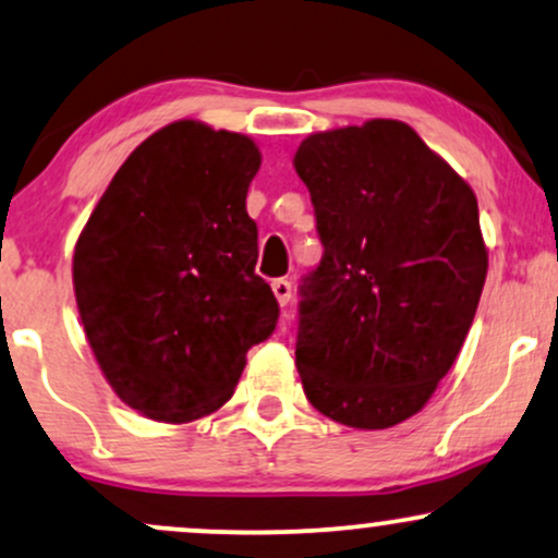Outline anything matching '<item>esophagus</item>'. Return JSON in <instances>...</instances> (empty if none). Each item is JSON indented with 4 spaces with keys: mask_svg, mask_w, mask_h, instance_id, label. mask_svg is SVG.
Instances as JSON below:
<instances>
[{
    "mask_svg": "<svg viewBox=\"0 0 558 558\" xmlns=\"http://www.w3.org/2000/svg\"><path fill=\"white\" fill-rule=\"evenodd\" d=\"M272 293H275V299H278V304L286 306L288 301H291V280H286V278L272 280Z\"/></svg>",
    "mask_w": 558,
    "mask_h": 558,
    "instance_id": "1",
    "label": "esophagus"
}]
</instances>
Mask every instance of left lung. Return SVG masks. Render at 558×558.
Instances as JSON below:
<instances>
[{
    "mask_svg": "<svg viewBox=\"0 0 558 558\" xmlns=\"http://www.w3.org/2000/svg\"><path fill=\"white\" fill-rule=\"evenodd\" d=\"M325 254L301 286L306 400L353 428L426 405L471 330L488 252L478 199L405 122L308 134L293 158Z\"/></svg>",
    "mask_w": 558,
    "mask_h": 558,
    "instance_id": "1",
    "label": "left lung"
}]
</instances>
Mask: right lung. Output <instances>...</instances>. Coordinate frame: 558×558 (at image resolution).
Here are the masks:
<instances>
[{"label":"right lung","instance_id":"right-lung-1","mask_svg":"<svg viewBox=\"0 0 558 558\" xmlns=\"http://www.w3.org/2000/svg\"><path fill=\"white\" fill-rule=\"evenodd\" d=\"M259 163L246 134L181 119L134 147L80 233L72 283L87 343L147 418L218 411L278 325L246 213Z\"/></svg>","mask_w":558,"mask_h":558}]
</instances>
